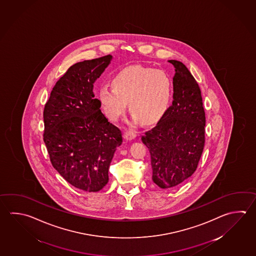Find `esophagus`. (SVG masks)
Here are the masks:
<instances>
[{"mask_svg":"<svg viewBox=\"0 0 256 256\" xmlns=\"http://www.w3.org/2000/svg\"><path fill=\"white\" fill-rule=\"evenodd\" d=\"M136 137V132L132 130H126L124 132V138L128 140L134 139Z\"/></svg>","mask_w":256,"mask_h":256,"instance_id":"esophagus-1","label":"esophagus"}]
</instances>
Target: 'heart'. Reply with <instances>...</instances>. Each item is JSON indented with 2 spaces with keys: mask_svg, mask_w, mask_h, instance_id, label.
<instances>
[{
  "mask_svg": "<svg viewBox=\"0 0 256 256\" xmlns=\"http://www.w3.org/2000/svg\"><path fill=\"white\" fill-rule=\"evenodd\" d=\"M112 83V88H100L99 99L112 121L126 112L129 102L134 121L152 124L164 116L172 102L173 82L164 70L132 66L117 73Z\"/></svg>",
  "mask_w": 256,
  "mask_h": 256,
  "instance_id": "1",
  "label": "heart"
}]
</instances>
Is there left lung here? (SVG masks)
Listing matches in <instances>:
<instances>
[{
	"mask_svg": "<svg viewBox=\"0 0 256 256\" xmlns=\"http://www.w3.org/2000/svg\"><path fill=\"white\" fill-rule=\"evenodd\" d=\"M175 66L173 102L142 140L150 150L152 180L162 188L182 185L196 172L204 146L206 116L198 84L182 62Z\"/></svg>",
	"mask_w": 256,
	"mask_h": 256,
	"instance_id": "left-lung-1",
	"label": "left lung"
}]
</instances>
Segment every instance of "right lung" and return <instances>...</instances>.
Wrapping results in <instances>:
<instances>
[{"label":"right lung","mask_w":256,"mask_h":256,"mask_svg":"<svg viewBox=\"0 0 256 256\" xmlns=\"http://www.w3.org/2000/svg\"><path fill=\"white\" fill-rule=\"evenodd\" d=\"M111 55L71 66L56 81L44 112L43 140L52 166L74 188L102 190L121 130L108 122L94 98V82L109 65Z\"/></svg>","instance_id":"add662e5"}]
</instances>
